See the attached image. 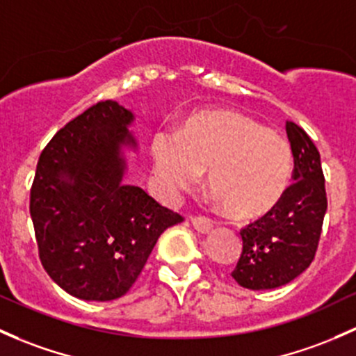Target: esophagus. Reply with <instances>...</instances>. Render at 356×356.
Wrapping results in <instances>:
<instances>
[{"mask_svg": "<svg viewBox=\"0 0 356 356\" xmlns=\"http://www.w3.org/2000/svg\"><path fill=\"white\" fill-rule=\"evenodd\" d=\"M191 223H193V227L196 228L197 232H201V234H208L213 228V222L207 218V216H191Z\"/></svg>", "mask_w": 356, "mask_h": 356, "instance_id": "obj_1", "label": "esophagus"}]
</instances>
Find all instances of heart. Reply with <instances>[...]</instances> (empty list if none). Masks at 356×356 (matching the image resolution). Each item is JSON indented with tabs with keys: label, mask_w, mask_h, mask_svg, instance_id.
Instances as JSON below:
<instances>
[{
	"label": "heart",
	"mask_w": 356,
	"mask_h": 356,
	"mask_svg": "<svg viewBox=\"0 0 356 356\" xmlns=\"http://www.w3.org/2000/svg\"><path fill=\"white\" fill-rule=\"evenodd\" d=\"M155 174L170 194L208 172V188L235 218L266 215L285 196L293 155L283 134L234 111L204 112L179 134L159 131L152 143Z\"/></svg>",
	"instance_id": "obj_1"
}]
</instances>
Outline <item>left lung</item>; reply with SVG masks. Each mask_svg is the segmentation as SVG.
Segmentation results:
<instances>
[{
  "instance_id": "1",
  "label": "left lung",
  "mask_w": 356,
  "mask_h": 356,
  "mask_svg": "<svg viewBox=\"0 0 356 356\" xmlns=\"http://www.w3.org/2000/svg\"><path fill=\"white\" fill-rule=\"evenodd\" d=\"M293 174L285 196L266 215L241 230L242 254L232 271L249 290L286 285L310 266L327 209L319 149L300 126L286 122Z\"/></svg>"
}]
</instances>
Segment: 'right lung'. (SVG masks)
<instances>
[{"label": "right lung", "instance_id": "right-lung-1", "mask_svg": "<svg viewBox=\"0 0 356 356\" xmlns=\"http://www.w3.org/2000/svg\"><path fill=\"white\" fill-rule=\"evenodd\" d=\"M133 114L104 100L52 136L30 188L39 259L63 290L81 300L122 297L143 271L163 230L179 213L143 189L122 184Z\"/></svg>", "mask_w": 356, "mask_h": 356}]
</instances>
